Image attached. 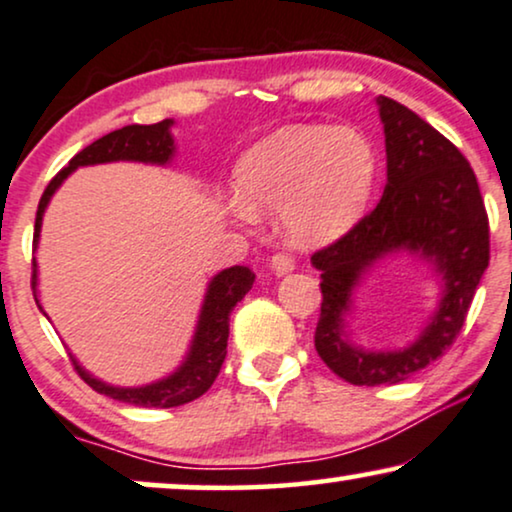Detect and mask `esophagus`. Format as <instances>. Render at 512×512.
<instances>
[{
    "label": "esophagus",
    "mask_w": 512,
    "mask_h": 512,
    "mask_svg": "<svg viewBox=\"0 0 512 512\" xmlns=\"http://www.w3.org/2000/svg\"><path fill=\"white\" fill-rule=\"evenodd\" d=\"M271 271L276 276L290 274V271H295V260L290 255H285V252H278V255L271 257Z\"/></svg>",
    "instance_id": "34e87169"
}]
</instances>
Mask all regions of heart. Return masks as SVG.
<instances>
[{"label": "heart", "mask_w": 512, "mask_h": 512, "mask_svg": "<svg viewBox=\"0 0 512 512\" xmlns=\"http://www.w3.org/2000/svg\"><path fill=\"white\" fill-rule=\"evenodd\" d=\"M377 149L356 128L295 124L255 142L236 166L243 220L283 213V231L297 248H320L344 236L370 201Z\"/></svg>", "instance_id": "b5f03b06"}]
</instances>
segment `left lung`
I'll use <instances>...</instances> for the list:
<instances>
[{
  "mask_svg": "<svg viewBox=\"0 0 512 512\" xmlns=\"http://www.w3.org/2000/svg\"><path fill=\"white\" fill-rule=\"evenodd\" d=\"M377 105L386 138L384 196L349 234L311 255L323 292L316 351L356 386L398 384L445 356L489 267L487 210L466 156L400 102L379 95ZM398 251L428 261L441 276L439 309L405 350H363L345 332L352 295L374 263Z\"/></svg>",
  "mask_w": 512,
  "mask_h": 512,
  "instance_id": "1",
  "label": "left lung"
}]
</instances>
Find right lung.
Returning <instances> with one entry per match:
<instances>
[{"label": "right lung", "instance_id": "1", "mask_svg": "<svg viewBox=\"0 0 512 512\" xmlns=\"http://www.w3.org/2000/svg\"><path fill=\"white\" fill-rule=\"evenodd\" d=\"M170 126L173 119H163L159 124L152 126H124L119 131H112L102 135L86 149L74 156L60 173L53 177L46 187V192L39 201L37 220H34V248L39 243V231H42V220L49 206L51 196L58 192V187L70 177L74 170L81 166H95V163H114V161H138V163H154V166H166L175 156V140L170 135ZM255 283V274L248 267H229L213 276L208 283L206 297H203L199 320H196V330L189 344V351L182 365L168 377L145 386H112L105 384L102 379H95L91 372H86L79 365V360L72 356L74 370L81 374L93 391H98L107 398L119 400V403L138 405V407H177L192 403V400L201 398L203 393L213 386L220 367L227 358V339H229V313L234 306L245 297V292ZM32 292L34 302L39 304L37 297V260H32ZM44 313V309H42ZM46 316V313H44ZM49 318V316H46Z\"/></svg>", "mask_w": 512, "mask_h": 512}]
</instances>
